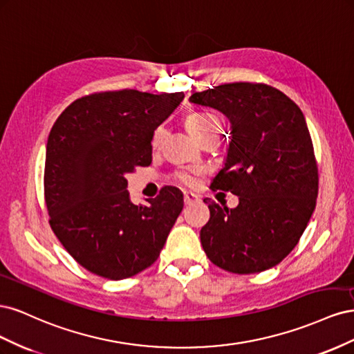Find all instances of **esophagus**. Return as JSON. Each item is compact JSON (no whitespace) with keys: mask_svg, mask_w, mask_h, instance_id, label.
<instances>
[{"mask_svg":"<svg viewBox=\"0 0 354 354\" xmlns=\"http://www.w3.org/2000/svg\"><path fill=\"white\" fill-rule=\"evenodd\" d=\"M183 196H185V203H186V205H190V203L199 201V196L195 195V194H192V192H185Z\"/></svg>","mask_w":354,"mask_h":354,"instance_id":"1","label":"esophagus"}]
</instances>
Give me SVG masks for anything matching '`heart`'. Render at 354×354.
I'll return each instance as SVG.
<instances>
[{
	"label": "heart",
	"mask_w": 354,
	"mask_h": 354,
	"mask_svg": "<svg viewBox=\"0 0 354 354\" xmlns=\"http://www.w3.org/2000/svg\"><path fill=\"white\" fill-rule=\"evenodd\" d=\"M186 125H187L189 133L195 138H199V137L207 136V134H212V133H218V130H220V121L217 120V116L212 113H208V112L192 113L187 118ZM162 136H164V127L159 125L152 134V146H158ZM177 180L183 185L194 186L196 183V173L195 171H183V173L177 174Z\"/></svg>",
	"instance_id": "b5f03b06"
}]
</instances>
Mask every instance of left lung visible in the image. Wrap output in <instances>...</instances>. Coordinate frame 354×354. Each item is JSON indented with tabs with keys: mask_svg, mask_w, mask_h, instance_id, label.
Returning <instances> with one entry per match:
<instances>
[{
	"mask_svg": "<svg viewBox=\"0 0 354 354\" xmlns=\"http://www.w3.org/2000/svg\"><path fill=\"white\" fill-rule=\"evenodd\" d=\"M189 100L230 121L227 156L211 186L239 198L236 208L203 199L209 220L202 248L232 273L270 269L294 250L316 207L319 176L304 115L266 84H223Z\"/></svg>",
	"mask_w": 354,
	"mask_h": 354,
	"instance_id": "obj_1",
	"label": "left lung"
}]
</instances>
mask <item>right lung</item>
Listing matches in <instances>:
<instances>
[{"label": "right lung", "mask_w": 354, "mask_h": 354, "mask_svg": "<svg viewBox=\"0 0 354 354\" xmlns=\"http://www.w3.org/2000/svg\"><path fill=\"white\" fill-rule=\"evenodd\" d=\"M183 93L103 91L71 103L53 125L44 196L50 226L88 272L111 281L152 266L183 209L176 187L134 205L125 174L152 162V134Z\"/></svg>", "instance_id": "add662e5"}]
</instances>
